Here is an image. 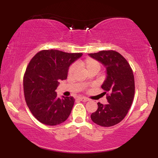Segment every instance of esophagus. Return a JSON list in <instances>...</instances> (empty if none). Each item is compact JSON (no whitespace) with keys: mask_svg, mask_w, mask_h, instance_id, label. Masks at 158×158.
Wrapping results in <instances>:
<instances>
[{"mask_svg":"<svg viewBox=\"0 0 158 158\" xmlns=\"http://www.w3.org/2000/svg\"><path fill=\"white\" fill-rule=\"evenodd\" d=\"M79 100H81V101H82V102H87V101L89 100V98H84V97H81V98H79Z\"/></svg>","mask_w":158,"mask_h":158,"instance_id":"34e87169","label":"esophagus"}]
</instances>
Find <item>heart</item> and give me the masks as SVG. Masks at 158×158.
Returning <instances> with one entry per match:
<instances>
[{
	"mask_svg": "<svg viewBox=\"0 0 158 158\" xmlns=\"http://www.w3.org/2000/svg\"><path fill=\"white\" fill-rule=\"evenodd\" d=\"M78 64H79L82 68H84L85 70H86V72H89L90 70H91V69H94L99 70L100 68V63H99L97 60H95L90 58H86V59L84 61H82V62H79ZM74 70H75V66L74 65H71L69 68L68 73L69 74H73Z\"/></svg>",
	"mask_w": 158,
	"mask_h": 158,
	"instance_id": "obj_1",
	"label": "heart"
}]
</instances>
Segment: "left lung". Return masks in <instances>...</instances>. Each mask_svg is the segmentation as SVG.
<instances>
[{
    "instance_id": "left-lung-1",
    "label": "left lung",
    "mask_w": 158,
    "mask_h": 158,
    "mask_svg": "<svg viewBox=\"0 0 158 158\" xmlns=\"http://www.w3.org/2000/svg\"><path fill=\"white\" fill-rule=\"evenodd\" d=\"M89 55L106 68V77L101 87L105 93H109L106 97L107 105L98 102L97 111L90 118L100 126H113L124 118L132 105L135 90L132 69L126 59L113 50Z\"/></svg>"
}]
</instances>
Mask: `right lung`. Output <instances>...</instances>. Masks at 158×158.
<instances>
[{
  "mask_svg": "<svg viewBox=\"0 0 158 158\" xmlns=\"http://www.w3.org/2000/svg\"><path fill=\"white\" fill-rule=\"evenodd\" d=\"M81 53L42 50L32 58L23 77V91L32 114L42 123L56 125L65 121L73 109V97L60 98L55 91L67 79L69 67Z\"/></svg>",
  "mask_w": 158,
  "mask_h": 158,
  "instance_id": "add662e5",
  "label": "right lung"
}]
</instances>
